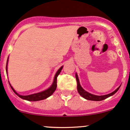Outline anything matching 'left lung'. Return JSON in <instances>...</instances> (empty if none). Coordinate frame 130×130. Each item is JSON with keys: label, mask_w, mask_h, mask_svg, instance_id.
<instances>
[{"label": "left lung", "mask_w": 130, "mask_h": 130, "mask_svg": "<svg viewBox=\"0 0 130 130\" xmlns=\"http://www.w3.org/2000/svg\"><path fill=\"white\" fill-rule=\"evenodd\" d=\"M76 81H77V92H78V93H79L80 96H83V97L85 99L88 100H91V101H101V100H105L106 98L109 97V96H111L112 95H113L114 94L116 93L118 91V90L119 89V88L120 87V86H119L116 90H115L114 92H112L111 93L108 94V95L98 96V95H93V94L89 93V92H86V90H84V89H83V87L80 86L79 80V78H78V76H77V73H76Z\"/></svg>", "instance_id": "8db88e82"}]
</instances>
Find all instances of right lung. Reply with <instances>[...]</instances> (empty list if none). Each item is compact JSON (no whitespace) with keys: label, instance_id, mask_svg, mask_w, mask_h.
Here are the masks:
<instances>
[{"label":"right lung","instance_id":"1","mask_svg":"<svg viewBox=\"0 0 130 130\" xmlns=\"http://www.w3.org/2000/svg\"><path fill=\"white\" fill-rule=\"evenodd\" d=\"M8 59H7V65H6V71L7 72V65H8ZM62 68H63V66L61 67L58 71H57V73H56V75L54 76V79L53 83V84L51 85V86L49 88V89H46V90L43 91L41 92H39V93H34V94H32V95H19L17 92L14 90V89L11 87V86L10 85V87H11V89H12L13 92L15 93L19 97H20L23 100H26L27 101H40V100H42L46 99L49 96H50L51 95L53 94L54 91L56 90V88H57V78L58 75L60 74V71H62Z\"/></svg>","mask_w":130,"mask_h":130}]
</instances>
